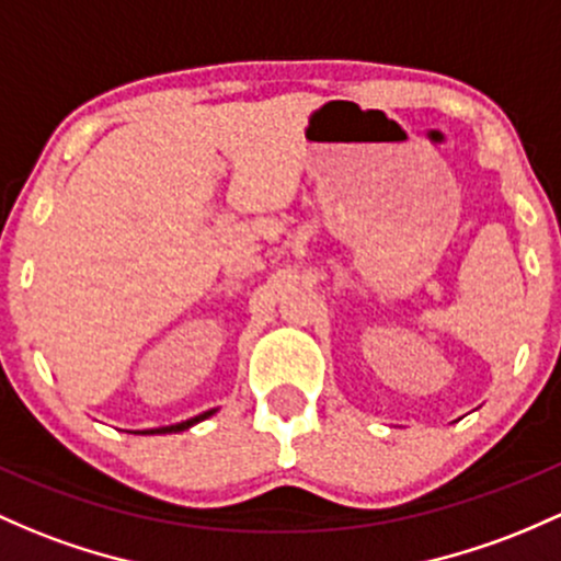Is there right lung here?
<instances>
[{
	"instance_id": "1",
	"label": "right lung",
	"mask_w": 561,
	"mask_h": 561,
	"mask_svg": "<svg viewBox=\"0 0 561 561\" xmlns=\"http://www.w3.org/2000/svg\"><path fill=\"white\" fill-rule=\"evenodd\" d=\"M213 412H215V410H207V412H202V415H196V417H188V421H183V423H175V426L149 428V431H140V434H175V431H186V428L194 426V423H199V421H205V417H210Z\"/></svg>"
}]
</instances>
